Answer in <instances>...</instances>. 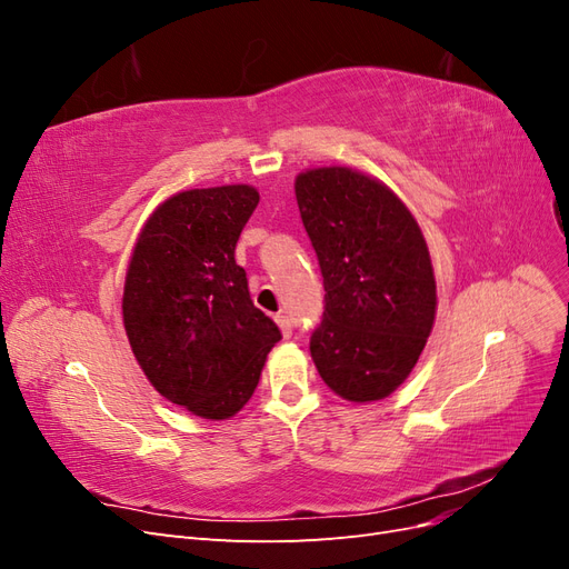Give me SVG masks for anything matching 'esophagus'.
Here are the masks:
<instances>
[{"instance_id":"1","label":"esophagus","mask_w":569,"mask_h":569,"mask_svg":"<svg viewBox=\"0 0 569 569\" xmlns=\"http://www.w3.org/2000/svg\"><path fill=\"white\" fill-rule=\"evenodd\" d=\"M274 322L280 325V330H282V335H284V337H291V332H295V322H291V318H289V316L278 313V316H274Z\"/></svg>"}]
</instances>
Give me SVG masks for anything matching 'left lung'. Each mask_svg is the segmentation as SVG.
Wrapping results in <instances>:
<instances>
[{
    "label": "left lung",
    "mask_w": 569,
    "mask_h": 569,
    "mask_svg": "<svg viewBox=\"0 0 569 569\" xmlns=\"http://www.w3.org/2000/svg\"><path fill=\"white\" fill-rule=\"evenodd\" d=\"M295 189L325 287L313 363L341 399L380 401L416 368L435 325L425 237L406 203L358 170H306Z\"/></svg>",
    "instance_id": "obj_1"
}]
</instances>
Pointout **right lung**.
<instances>
[{"instance_id": "add662e5", "label": "right lung", "mask_w": 569, "mask_h": 569, "mask_svg": "<svg viewBox=\"0 0 569 569\" xmlns=\"http://www.w3.org/2000/svg\"><path fill=\"white\" fill-rule=\"evenodd\" d=\"M256 206L249 184L166 199L137 237L126 274L123 322L137 363L168 401L206 420L244 408L282 339L234 261Z\"/></svg>"}]
</instances>
